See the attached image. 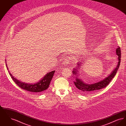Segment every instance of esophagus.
Wrapping results in <instances>:
<instances>
[{"instance_id":"34e87169","label":"esophagus","mask_w":126,"mask_h":126,"mask_svg":"<svg viewBox=\"0 0 126 126\" xmlns=\"http://www.w3.org/2000/svg\"><path fill=\"white\" fill-rule=\"evenodd\" d=\"M70 61H69V59H66L65 60V61L63 62V65H64V66H68L69 65V63H70V62H69Z\"/></svg>"}]
</instances>
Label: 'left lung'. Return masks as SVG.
Instances as JSON below:
<instances>
[{"instance_id": "1", "label": "left lung", "mask_w": 126, "mask_h": 126, "mask_svg": "<svg viewBox=\"0 0 126 126\" xmlns=\"http://www.w3.org/2000/svg\"><path fill=\"white\" fill-rule=\"evenodd\" d=\"M116 54L118 56V59L119 62L118 63V65L115 68L114 70L112 71L111 73L108 76V77L94 84H87L84 83V82H83L81 79L78 78V77H76V81H74V84L76 86L78 91L84 94L91 93L106 87L115 77L119 68L121 60V50L120 47H118L116 49ZM81 66V65L80 64V63L78 62V66H77L76 68L78 69V68L80 67L79 66ZM78 72V70L76 68H75L73 71V73L74 75H77Z\"/></svg>"}]
</instances>
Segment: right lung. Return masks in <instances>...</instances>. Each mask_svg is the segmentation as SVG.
<instances>
[{
    "label": "right lung",
    "instance_id": "1",
    "mask_svg": "<svg viewBox=\"0 0 126 126\" xmlns=\"http://www.w3.org/2000/svg\"><path fill=\"white\" fill-rule=\"evenodd\" d=\"M6 66L7 69L8 70V68L6 64ZM55 71L54 70L51 72H48L43 78L42 79L35 84H28L21 82V81L18 80L16 78H14L9 71L8 72L13 81L19 87L24 90H26L32 93H39L44 92L48 89L50 81L54 75Z\"/></svg>",
    "mask_w": 126,
    "mask_h": 126
}]
</instances>
